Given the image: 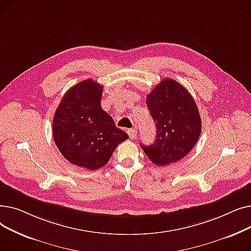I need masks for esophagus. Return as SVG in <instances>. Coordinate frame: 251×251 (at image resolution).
<instances>
[{"label": "esophagus", "instance_id": "34e87169", "mask_svg": "<svg viewBox=\"0 0 251 251\" xmlns=\"http://www.w3.org/2000/svg\"><path fill=\"white\" fill-rule=\"evenodd\" d=\"M127 133L130 137V139H134L136 136H137V130L135 128H132V129H129L127 131Z\"/></svg>", "mask_w": 251, "mask_h": 251}]
</instances>
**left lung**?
<instances>
[{"label":"left lung","mask_w":251,"mask_h":251,"mask_svg":"<svg viewBox=\"0 0 251 251\" xmlns=\"http://www.w3.org/2000/svg\"><path fill=\"white\" fill-rule=\"evenodd\" d=\"M156 127L151 146L140 144L149 159L160 166L176 163L195 146L201 132L197 105L188 90L173 79H164L147 97Z\"/></svg>","instance_id":"obj_1"}]
</instances>
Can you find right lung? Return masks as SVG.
Instances as JSON below:
<instances>
[{
    "label": "right lung",
    "instance_id": "1",
    "mask_svg": "<svg viewBox=\"0 0 251 251\" xmlns=\"http://www.w3.org/2000/svg\"><path fill=\"white\" fill-rule=\"evenodd\" d=\"M102 85L86 79L64 95L52 120L57 148L71 164L97 170L109 162L128 134L101 109Z\"/></svg>",
    "mask_w": 251,
    "mask_h": 251
}]
</instances>
